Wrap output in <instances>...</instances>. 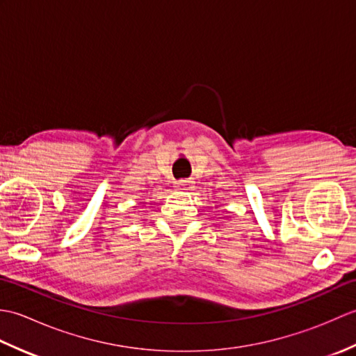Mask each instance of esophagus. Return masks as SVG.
<instances>
[{
  "label": "esophagus",
  "mask_w": 356,
  "mask_h": 356,
  "mask_svg": "<svg viewBox=\"0 0 356 356\" xmlns=\"http://www.w3.org/2000/svg\"><path fill=\"white\" fill-rule=\"evenodd\" d=\"M174 188L179 191H184V190H190L191 188V180H179V182L174 184Z\"/></svg>",
  "instance_id": "34e87169"
}]
</instances>
